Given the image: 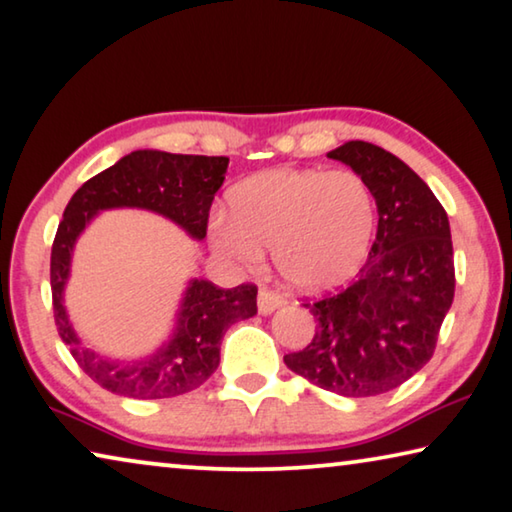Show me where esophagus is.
Masks as SVG:
<instances>
[{
	"mask_svg": "<svg viewBox=\"0 0 512 512\" xmlns=\"http://www.w3.org/2000/svg\"><path fill=\"white\" fill-rule=\"evenodd\" d=\"M283 304L286 302H283L281 295L272 293V290H267V288L258 290V313H261V316H270L272 311H277Z\"/></svg>",
	"mask_w": 512,
	"mask_h": 512,
	"instance_id": "esophagus-1",
	"label": "esophagus"
}]
</instances>
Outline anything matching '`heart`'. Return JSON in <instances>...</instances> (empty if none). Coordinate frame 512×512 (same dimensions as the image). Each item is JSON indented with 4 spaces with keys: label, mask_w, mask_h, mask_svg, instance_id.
<instances>
[{
    "label": "heart",
    "mask_w": 512,
    "mask_h": 512,
    "mask_svg": "<svg viewBox=\"0 0 512 512\" xmlns=\"http://www.w3.org/2000/svg\"><path fill=\"white\" fill-rule=\"evenodd\" d=\"M229 217L210 224V242L242 267L263 261L304 293L338 288L355 277L371 249L377 208L355 171L270 169L235 183Z\"/></svg>",
    "instance_id": "1"
}]
</instances>
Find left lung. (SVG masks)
<instances>
[{"label": "left lung", "mask_w": 512, "mask_h": 512, "mask_svg": "<svg viewBox=\"0 0 512 512\" xmlns=\"http://www.w3.org/2000/svg\"><path fill=\"white\" fill-rule=\"evenodd\" d=\"M327 157L371 187L377 235L343 293L304 304L316 336L283 361L338 396H380L419 373L435 352L455 290L451 226L430 187L384 148L348 141Z\"/></svg>", "instance_id": "left-lung-1"}]
</instances>
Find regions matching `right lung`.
Segmentation results:
<instances>
[{"label": "right lung", "mask_w": 512, "mask_h": 512, "mask_svg": "<svg viewBox=\"0 0 512 512\" xmlns=\"http://www.w3.org/2000/svg\"><path fill=\"white\" fill-rule=\"evenodd\" d=\"M229 157L132 151L73 194L52 245L50 283L54 322L82 371L116 396L155 400L201 387L219 366L222 338L233 322L256 316V286L217 288L190 279L180 297L174 329L151 355L114 359L86 348L66 311V286L80 235L105 210H146L174 222L192 240L206 238L212 199L224 183Z\"/></svg>", "instance_id": "add662e5"}]
</instances>
